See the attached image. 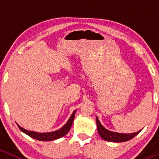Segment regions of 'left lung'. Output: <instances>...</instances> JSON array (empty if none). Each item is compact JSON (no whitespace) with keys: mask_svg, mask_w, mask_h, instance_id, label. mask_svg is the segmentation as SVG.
I'll return each mask as SVG.
<instances>
[{"mask_svg":"<svg viewBox=\"0 0 159 159\" xmlns=\"http://www.w3.org/2000/svg\"><path fill=\"white\" fill-rule=\"evenodd\" d=\"M96 125H97L98 133L101 136L102 139L107 141L111 142H116V143H120V142H125L128 140H131L133 137L136 136L139 132H136L134 133H130V134H123V133H114V132H111L109 130L106 129L104 127L100 124V121L98 120L97 117H96Z\"/></svg>","mask_w":159,"mask_h":159,"instance_id":"obj_1","label":"left lung"}]
</instances>
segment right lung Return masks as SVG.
I'll use <instances>...</instances> for the list:
<instances>
[{
  "label": "right lung",
  "instance_id": "1",
  "mask_svg": "<svg viewBox=\"0 0 159 159\" xmlns=\"http://www.w3.org/2000/svg\"><path fill=\"white\" fill-rule=\"evenodd\" d=\"M75 112H76V111H75L74 112H73L72 115L70 116V119L68 120L67 122L65 124V125H63L60 129L57 130V131L52 132V133H36V132L28 131V130L22 128L21 126H19V125H18V127H19V129L21 130L22 132H23V133H26V135H28V136H30V137L34 138V139H35V140H41V141H50V140H56V139H59V138L63 137V136H64L65 135L67 134L70 129L71 128L73 121H74V119H75Z\"/></svg>",
  "mask_w": 159,
  "mask_h": 159
}]
</instances>
